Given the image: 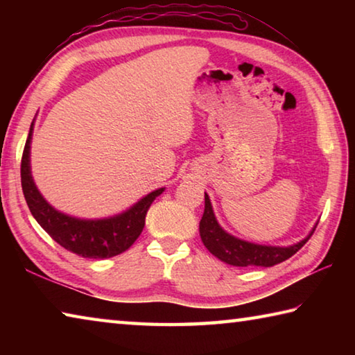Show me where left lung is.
<instances>
[{
	"instance_id": "1",
	"label": "left lung",
	"mask_w": 355,
	"mask_h": 355,
	"mask_svg": "<svg viewBox=\"0 0 355 355\" xmlns=\"http://www.w3.org/2000/svg\"><path fill=\"white\" fill-rule=\"evenodd\" d=\"M315 227L304 239L291 245H268L250 243L245 239L238 238L220 227L216 219L214 209L209 200V196L205 192V211L200 219L199 232L202 243L211 254L230 266H274L293 257L302 245L313 235Z\"/></svg>"
}]
</instances>
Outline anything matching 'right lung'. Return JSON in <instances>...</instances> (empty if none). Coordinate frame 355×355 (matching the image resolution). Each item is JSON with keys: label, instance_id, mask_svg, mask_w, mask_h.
Here are the masks:
<instances>
[{"label": "right lung", "instance_id": "1", "mask_svg": "<svg viewBox=\"0 0 355 355\" xmlns=\"http://www.w3.org/2000/svg\"><path fill=\"white\" fill-rule=\"evenodd\" d=\"M34 122L35 117L29 128L21 158V188L34 219L58 244L84 258H111L130 249L146 225L150 205L166 188L148 192L135 205L107 218L86 219L59 211L42 196L31 172Z\"/></svg>", "mask_w": 355, "mask_h": 355}]
</instances>
